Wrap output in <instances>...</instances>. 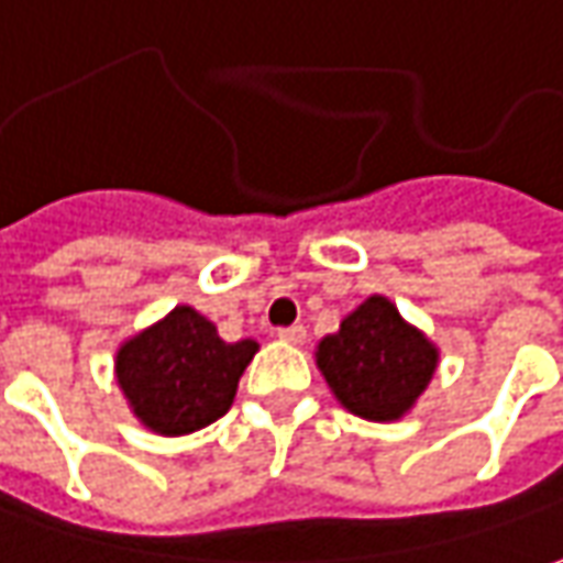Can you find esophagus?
Returning a JSON list of instances; mask_svg holds the SVG:
<instances>
[{"mask_svg": "<svg viewBox=\"0 0 563 563\" xmlns=\"http://www.w3.org/2000/svg\"><path fill=\"white\" fill-rule=\"evenodd\" d=\"M277 336H280L283 342L301 345V342H305V336H308V330H305L301 323H292V327H280V330H277Z\"/></svg>", "mask_w": 563, "mask_h": 563, "instance_id": "34e87169", "label": "esophagus"}]
</instances>
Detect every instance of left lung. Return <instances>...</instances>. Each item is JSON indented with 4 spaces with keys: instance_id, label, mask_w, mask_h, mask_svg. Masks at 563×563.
<instances>
[{
    "instance_id": "1",
    "label": "left lung",
    "mask_w": 563,
    "mask_h": 563,
    "mask_svg": "<svg viewBox=\"0 0 563 563\" xmlns=\"http://www.w3.org/2000/svg\"><path fill=\"white\" fill-rule=\"evenodd\" d=\"M318 367L342 408L364 420H398L411 411L439 364V349L398 314L386 296L364 299L323 336Z\"/></svg>"
}]
</instances>
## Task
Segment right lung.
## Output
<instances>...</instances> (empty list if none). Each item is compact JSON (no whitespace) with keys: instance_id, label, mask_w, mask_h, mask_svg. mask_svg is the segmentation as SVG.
<instances>
[{"instance_id":"obj_1","label":"right lung","mask_w":563,"mask_h":563,"mask_svg":"<svg viewBox=\"0 0 563 563\" xmlns=\"http://www.w3.org/2000/svg\"><path fill=\"white\" fill-rule=\"evenodd\" d=\"M255 352V340L223 342L211 320L177 305L118 349L114 374L143 427L158 437H184L230 411Z\"/></svg>"}]
</instances>
